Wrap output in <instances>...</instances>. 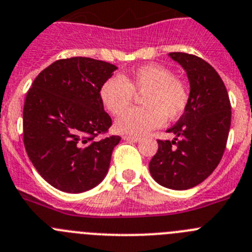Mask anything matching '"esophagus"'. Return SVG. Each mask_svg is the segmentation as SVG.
<instances>
[{
	"mask_svg": "<svg viewBox=\"0 0 252 252\" xmlns=\"http://www.w3.org/2000/svg\"><path fill=\"white\" fill-rule=\"evenodd\" d=\"M124 140H129V142H140L142 140V138L140 137H135V135H124L123 137Z\"/></svg>",
	"mask_w": 252,
	"mask_h": 252,
	"instance_id": "1",
	"label": "esophagus"
}]
</instances>
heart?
<instances>
[{
  "instance_id": "heart-1",
  "label": "heart",
  "mask_w": 252,
  "mask_h": 252,
  "mask_svg": "<svg viewBox=\"0 0 252 252\" xmlns=\"http://www.w3.org/2000/svg\"><path fill=\"white\" fill-rule=\"evenodd\" d=\"M134 91L146 93L142 101L145 106L132 108L118 118L115 129L122 134H146L162 126L165 118L180 117L188 103L185 83L174 78L171 70L158 64L139 66L129 78L112 76L101 85L100 98L106 109L119 115L128 107Z\"/></svg>"
}]
</instances>
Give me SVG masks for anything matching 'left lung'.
<instances>
[{
    "instance_id": "left-lung-1",
    "label": "left lung",
    "mask_w": 252,
    "mask_h": 252,
    "mask_svg": "<svg viewBox=\"0 0 252 252\" xmlns=\"http://www.w3.org/2000/svg\"><path fill=\"white\" fill-rule=\"evenodd\" d=\"M189 81L185 113L168 133L173 140H157L158 151L149 172L160 186L176 191L199 185L215 171L227 143L231 104L225 84L216 70L198 56L169 53Z\"/></svg>"
}]
</instances>
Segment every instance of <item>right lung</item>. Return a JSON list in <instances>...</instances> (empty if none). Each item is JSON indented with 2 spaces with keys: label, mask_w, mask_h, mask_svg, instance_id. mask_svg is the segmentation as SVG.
Segmentation results:
<instances>
[{
  "label": "right lung",
  "mask_w": 252,
  "mask_h": 252,
  "mask_svg": "<svg viewBox=\"0 0 252 252\" xmlns=\"http://www.w3.org/2000/svg\"><path fill=\"white\" fill-rule=\"evenodd\" d=\"M118 67L90 58L61 59L27 92L24 144L47 183L67 193L89 191L105 178L119 135L98 139L112 126L100 88Z\"/></svg>",
  "instance_id": "right-lung-1"
}]
</instances>
